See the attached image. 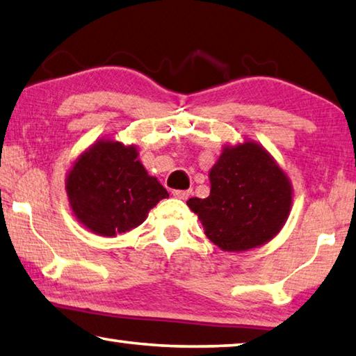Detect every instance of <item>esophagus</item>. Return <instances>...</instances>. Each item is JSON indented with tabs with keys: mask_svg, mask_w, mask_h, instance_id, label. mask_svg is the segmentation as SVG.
Instances as JSON below:
<instances>
[{
	"mask_svg": "<svg viewBox=\"0 0 356 356\" xmlns=\"http://www.w3.org/2000/svg\"><path fill=\"white\" fill-rule=\"evenodd\" d=\"M189 195H191V191H179V189L173 191V197L179 198V200H188Z\"/></svg>",
	"mask_w": 356,
	"mask_h": 356,
	"instance_id": "esophagus-1",
	"label": "esophagus"
}]
</instances>
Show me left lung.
Listing matches in <instances>:
<instances>
[{"mask_svg": "<svg viewBox=\"0 0 356 356\" xmlns=\"http://www.w3.org/2000/svg\"><path fill=\"white\" fill-rule=\"evenodd\" d=\"M211 194L189 198L204 234L225 252H245L277 236L288 220L292 186L257 142L225 147L209 172Z\"/></svg>", "mask_w": 356, "mask_h": 356, "instance_id": "1", "label": "left lung"}]
</instances>
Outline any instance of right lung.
<instances>
[{
  "mask_svg": "<svg viewBox=\"0 0 356 356\" xmlns=\"http://www.w3.org/2000/svg\"><path fill=\"white\" fill-rule=\"evenodd\" d=\"M73 214L95 234L114 238L139 227L168 197L137 159L134 145L99 140L74 161L65 183Z\"/></svg>",
  "mask_w": 356,
  "mask_h": 356,
  "instance_id": "add662e5",
  "label": "right lung"
}]
</instances>
